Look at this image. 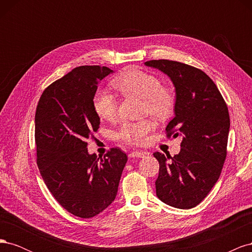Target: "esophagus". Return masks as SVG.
Masks as SVG:
<instances>
[{
    "label": "esophagus",
    "instance_id": "esophagus-1",
    "mask_svg": "<svg viewBox=\"0 0 252 252\" xmlns=\"http://www.w3.org/2000/svg\"><path fill=\"white\" fill-rule=\"evenodd\" d=\"M145 156H147V152L145 151H131L130 154H129V158H144Z\"/></svg>",
    "mask_w": 252,
    "mask_h": 252
}]
</instances>
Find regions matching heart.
<instances>
[{
  "instance_id": "b5f03b06",
  "label": "heart",
  "mask_w": 252,
  "mask_h": 252,
  "mask_svg": "<svg viewBox=\"0 0 252 252\" xmlns=\"http://www.w3.org/2000/svg\"><path fill=\"white\" fill-rule=\"evenodd\" d=\"M112 86L123 95H134L143 100V110L158 120L168 118L174 106L173 94L162 87L156 75L141 70H128L112 80ZM94 108L98 117L112 121L117 116L118 101L110 91L98 88L94 95ZM154 129L149 120L123 123L116 133L117 139L131 145H141Z\"/></svg>"
}]
</instances>
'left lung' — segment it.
<instances>
[{
  "mask_svg": "<svg viewBox=\"0 0 252 252\" xmlns=\"http://www.w3.org/2000/svg\"><path fill=\"white\" fill-rule=\"evenodd\" d=\"M145 65L172 82L174 118L166 131L168 136H182L178 155L154 154L159 163L157 195L174 208H193L210 192L223 168L230 128L227 105L216 84L195 67L169 60H152Z\"/></svg>",
  "mask_w": 252,
  "mask_h": 252,
  "instance_id": "8db88e82",
  "label": "left lung"
}]
</instances>
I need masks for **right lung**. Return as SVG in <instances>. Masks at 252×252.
Segmentation results:
<instances>
[{
  "instance_id": "right-lung-1",
  "label": "right lung",
  "mask_w": 252,
  "mask_h": 252,
  "mask_svg": "<svg viewBox=\"0 0 252 252\" xmlns=\"http://www.w3.org/2000/svg\"><path fill=\"white\" fill-rule=\"evenodd\" d=\"M113 70L80 66L53 82L36 106V163L55 199L71 215L89 219L118 193L127 156L112 148L104 158L90 155L86 140L100 127L94 108L97 85Z\"/></svg>"
}]
</instances>
